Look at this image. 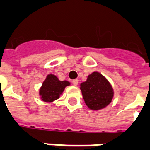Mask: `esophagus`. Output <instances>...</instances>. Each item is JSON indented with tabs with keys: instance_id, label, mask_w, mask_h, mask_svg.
Wrapping results in <instances>:
<instances>
[{
	"instance_id": "1",
	"label": "esophagus",
	"mask_w": 150,
	"mask_h": 150,
	"mask_svg": "<svg viewBox=\"0 0 150 150\" xmlns=\"http://www.w3.org/2000/svg\"><path fill=\"white\" fill-rule=\"evenodd\" d=\"M72 83H73V84H74V85L76 86V85L78 84V80H77V79L73 80V81H72Z\"/></svg>"
}]
</instances>
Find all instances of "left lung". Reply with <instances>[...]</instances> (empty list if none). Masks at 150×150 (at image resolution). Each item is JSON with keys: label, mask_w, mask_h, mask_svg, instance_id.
Returning a JSON list of instances; mask_svg holds the SVG:
<instances>
[{"label": "left lung", "mask_w": 150, "mask_h": 150, "mask_svg": "<svg viewBox=\"0 0 150 150\" xmlns=\"http://www.w3.org/2000/svg\"><path fill=\"white\" fill-rule=\"evenodd\" d=\"M80 88L84 102L91 110L104 108L113 99V88L99 72H93L88 75L87 81L81 84Z\"/></svg>", "instance_id": "obj_1"}]
</instances>
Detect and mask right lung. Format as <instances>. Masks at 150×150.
<instances>
[{
  "mask_svg": "<svg viewBox=\"0 0 150 150\" xmlns=\"http://www.w3.org/2000/svg\"><path fill=\"white\" fill-rule=\"evenodd\" d=\"M70 83L68 81H59L54 74L47 75L39 89V96L44 102H53L58 100L66 86Z\"/></svg>",
  "mask_w": 150,
  "mask_h": 150,
  "instance_id": "1",
  "label": "right lung"
}]
</instances>
